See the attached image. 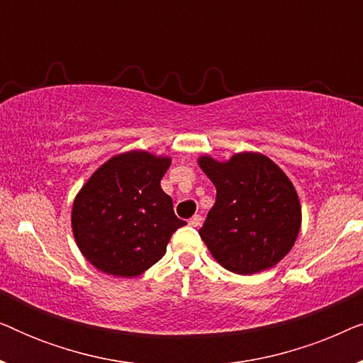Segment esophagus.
<instances>
[{
	"instance_id": "1",
	"label": "esophagus",
	"mask_w": 363,
	"mask_h": 363,
	"mask_svg": "<svg viewBox=\"0 0 363 363\" xmlns=\"http://www.w3.org/2000/svg\"><path fill=\"white\" fill-rule=\"evenodd\" d=\"M188 225L193 226V228H198V226L201 225V216L200 215H193L190 218V221H188Z\"/></svg>"
}]
</instances>
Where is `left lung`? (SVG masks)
Instances as JSON below:
<instances>
[{"label": "left lung", "instance_id": "8db88e82", "mask_svg": "<svg viewBox=\"0 0 363 363\" xmlns=\"http://www.w3.org/2000/svg\"><path fill=\"white\" fill-rule=\"evenodd\" d=\"M198 165L216 186V201L200 230L211 256L242 276L276 266L294 246L302 220L286 173L256 152L236 153L228 162L203 155Z\"/></svg>", "mask_w": 363, "mask_h": 363}]
</instances>
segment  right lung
Wrapping results in <instances>:
<instances>
[{"instance_id":"add662e5","label":"right lung","mask_w":363,"mask_h":363,"mask_svg":"<svg viewBox=\"0 0 363 363\" xmlns=\"http://www.w3.org/2000/svg\"><path fill=\"white\" fill-rule=\"evenodd\" d=\"M170 163L145 150L121 153L99 167L77 193L72 233L99 271L140 276L162 259L173 233L186 225L160 186Z\"/></svg>"}]
</instances>
